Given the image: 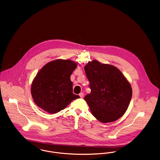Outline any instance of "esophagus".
<instances>
[{
  "instance_id": "34e87169",
  "label": "esophagus",
  "mask_w": 160,
  "mask_h": 160,
  "mask_svg": "<svg viewBox=\"0 0 160 160\" xmlns=\"http://www.w3.org/2000/svg\"><path fill=\"white\" fill-rule=\"evenodd\" d=\"M83 96H84V94H83V92H81V93L79 94V96H80V98H83Z\"/></svg>"
}]
</instances>
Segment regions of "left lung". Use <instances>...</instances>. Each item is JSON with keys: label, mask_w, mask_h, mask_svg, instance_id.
<instances>
[{"label": "left lung", "mask_w": 160, "mask_h": 160, "mask_svg": "<svg viewBox=\"0 0 160 160\" xmlns=\"http://www.w3.org/2000/svg\"><path fill=\"white\" fill-rule=\"evenodd\" d=\"M91 92L85 96L92 115L101 122H111L127 111L132 97L130 83L116 67L98 60L84 67Z\"/></svg>", "instance_id": "1"}]
</instances>
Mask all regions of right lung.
<instances>
[{"instance_id":"right-lung-1","label":"right lung","mask_w":160,"mask_h":160,"mask_svg":"<svg viewBox=\"0 0 160 160\" xmlns=\"http://www.w3.org/2000/svg\"><path fill=\"white\" fill-rule=\"evenodd\" d=\"M77 64L70 60L58 59L45 64L35 78L31 87L34 102L50 113L61 111L75 99L70 75Z\"/></svg>"}]
</instances>
